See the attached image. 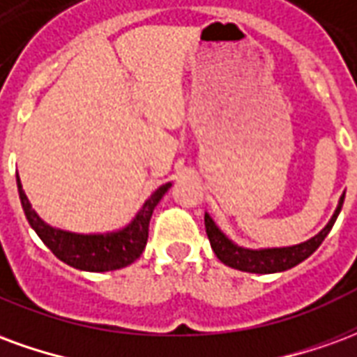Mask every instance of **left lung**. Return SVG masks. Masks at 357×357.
Returning <instances> with one entry per match:
<instances>
[{"label":"left lung","mask_w":357,"mask_h":357,"mask_svg":"<svg viewBox=\"0 0 357 357\" xmlns=\"http://www.w3.org/2000/svg\"><path fill=\"white\" fill-rule=\"evenodd\" d=\"M344 202V195L340 197L337 204L335 214L331 216L329 224L323 227L321 231L317 233L312 239L304 241L300 245H292V247H279V248H245L235 245L227 235H225L216 222L210 218V214H204V227H206V235H208L210 247L214 250L220 262H224L229 268L241 269V271H248V273H277V271H284L300 262H304L307 256H312L319 248L323 239L329 235L333 225L337 222L340 208Z\"/></svg>","instance_id":"obj_1"}]
</instances>
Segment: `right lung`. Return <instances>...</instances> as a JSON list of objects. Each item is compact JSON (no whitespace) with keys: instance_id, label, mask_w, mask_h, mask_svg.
I'll return each instance as SVG.
<instances>
[{"instance_id":"1","label":"right lung","mask_w":357,"mask_h":357,"mask_svg":"<svg viewBox=\"0 0 357 357\" xmlns=\"http://www.w3.org/2000/svg\"><path fill=\"white\" fill-rule=\"evenodd\" d=\"M17 187L24 216L30 227L38 233L43 245L57 256L61 262L82 271H112L133 264L143 252L149 237V222L153 210L160 202L172 183H164L149 197L130 224L110 233H73L45 224L32 208L26 193L17 176Z\"/></svg>"}]
</instances>
